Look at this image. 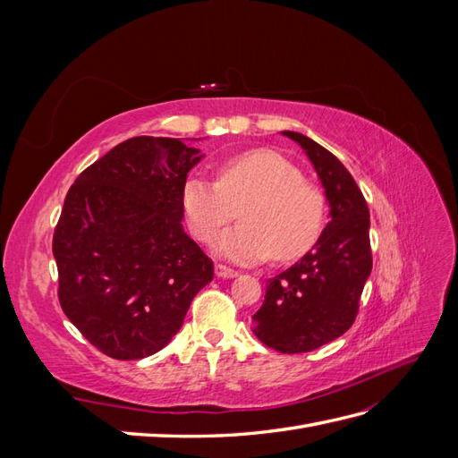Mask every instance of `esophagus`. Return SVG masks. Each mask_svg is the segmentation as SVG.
I'll list each match as a JSON object with an SVG mask.
<instances>
[{
  "label": "esophagus",
  "instance_id": "esophagus-1",
  "mask_svg": "<svg viewBox=\"0 0 458 458\" xmlns=\"http://www.w3.org/2000/svg\"><path fill=\"white\" fill-rule=\"evenodd\" d=\"M216 275L221 276V279H233V276L239 275V271H234V269L227 267V266H221V263H217V266H216Z\"/></svg>",
  "mask_w": 458,
  "mask_h": 458
}]
</instances>
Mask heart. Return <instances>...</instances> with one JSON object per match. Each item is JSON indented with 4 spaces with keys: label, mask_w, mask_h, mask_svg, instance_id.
<instances>
[{
    "label": "heart",
    "mask_w": 458,
    "mask_h": 458,
    "mask_svg": "<svg viewBox=\"0 0 458 458\" xmlns=\"http://www.w3.org/2000/svg\"><path fill=\"white\" fill-rule=\"evenodd\" d=\"M182 206L192 237L210 242L241 212V224L221 234L216 252L234 263H258L269 254L294 259L321 234L327 200L323 191L303 182L301 172L269 148L231 157L217 182L189 177Z\"/></svg>",
    "instance_id": "b5f03b06"
}]
</instances>
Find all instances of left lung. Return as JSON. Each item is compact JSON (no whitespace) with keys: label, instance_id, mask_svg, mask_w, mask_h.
Wrapping results in <instances>:
<instances>
[{"label":"left lung","instance_id":"8db88e82","mask_svg":"<svg viewBox=\"0 0 458 458\" xmlns=\"http://www.w3.org/2000/svg\"><path fill=\"white\" fill-rule=\"evenodd\" d=\"M296 141L321 179L330 221L311 250L267 281L252 317L254 335L281 353H306L340 338L359 311L372 269L370 216L361 189L330 150L296 131Z\"/></svg>","mask_w":458,"mask_h":458}]
</instances>
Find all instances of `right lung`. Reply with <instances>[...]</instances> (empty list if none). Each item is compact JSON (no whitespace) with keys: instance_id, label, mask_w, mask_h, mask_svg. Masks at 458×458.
<instances>
[{"instance_id":"add662e5","label":"right lung","mask_w":458,"mask_h":458,"mask_svg":"<svg viewBox=\"0 0 458 458\" xmlns=\"http://www.w3.org/2000/svg\"><path fill=\"white\" fill-rule=\"evenodd\" d=\"M199 148L131 137L68 189L53 234L64 315L101 353L130 361L182 328L214 261L183 231L182 192Z\"/></svg>"}]
</instances>
